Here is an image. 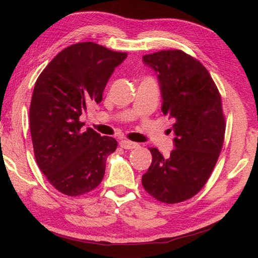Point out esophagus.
Segmentation results:
<instances>
[{"instance_id": "esophagus-1", "label": "esophagus", "mask_w": 258, "mask_h": 258, "mask_svg": "<svg viewBox=\"0 0 258 258\" xmlns=\"http://www.w3.org/2000/svg\"><path fill=\"white\" fill-rule=\"evenodd\" d=\"M120 147L124 148V149H135V148H138L139 145L138 143L135 142H132V141H127V140H123V141H120Z\"/></svg>"}]
</instances>
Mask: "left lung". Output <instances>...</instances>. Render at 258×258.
<instances>
[{"label":"left lung","instance_id":"left-lung-1","mask_svg":"<svg viewBox=\"0 0 258 258\" xmlns=\"http://www.w3.org/2000/svg\"><path fill=\"white\" fill-rule=\"evenodd\" d=\"M143 61L158 74L161 110L174 120L175 149L164 158L149 148L152 161L142 185L158 202L182 203L203 189L220 157L225 134L221 94L203 63L181 50L146 54Z\"/></svg>","mask_w":258,"mask_h":258}]
</instances>
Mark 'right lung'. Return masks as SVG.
Returning a JSON list of instances; mask_svg holds the SVG:
<instances>
[{"mask_svg": "<svg viewBox=\"0 0 258 258\" xmlns=\"http://www.w3.org/2000/svg\"><path fill=\"white\" fill-rule=\"evenodd\" d=\"M126 56L93 42L76 43L59 52L35 83L29 108L35 159L61 194L76 197L102 181L117 141L83 130L80 116L89 102H101L108 80Z\"/></svg>", "mask_w": 258, "mask_h": 258, "instance_id": "1", "label": "right lung"}]
</instances>
